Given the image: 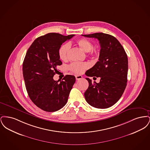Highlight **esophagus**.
Segmentation results:
<instances>
[{
  "label": "esophagus",
  "mask_w": 150,
  "mask_h": 150,
  "mask_svg": "<svg viewBox=\"0 0 150 150\" xmlns=\"http://www.w3.org/2000/svg\"><path fill=\"white\" fill-rule=\"evenodd\" d=\"M75 78H76V79L77 80H80V79H82V76L81 75H76L75 76Z\"/></svg>",
  "instance_id": "obj_1"
}]
</instances>
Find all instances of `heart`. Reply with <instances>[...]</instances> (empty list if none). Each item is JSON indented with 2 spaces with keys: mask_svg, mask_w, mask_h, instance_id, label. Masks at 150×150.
<instances>
[{
  "mask_svg": "<svg viewBox=\"0 0 150 150\" xmlns=\"http://www.w3.org/2000/svg\"><path fill=\"white\" fill-rule=\"evenodd\" d=\"M76 44L79 47L86 52L93 55L97 56L98 54V51L96 49L93 48V44L91 40L85 38L79 39L76 42ZM70 50V45L69 43H64L62 44L58 50V56L59 58L62 61H66L69 55ZM89 67L88 63L81 62H74L69 66V69L72 72L76 74H82Z\"/></svg>",
  "mask_w": 150,
  "mask_h": 150,
  "instance_id": "obj_1",
  "label": "heart"
}]
</instances>
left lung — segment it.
I'll use <instances>...</instances> for the list:
<instances>
[{
	"instance_id": "obj_1",
	"label": "left lung",
	"mask_w": 150,
	"mask_h": 150,
	"mask_svg": "<svg viewBox=\"0 0 150 150\" xmlns=\"http://www.w3.org/2000/svg\"><path fill=\"white\" fill-rule=\"evenodd\" d=\"M99 40V61L86 72L87 76L100 77L99 83L86 78L89 86L84 93L86 101L97 108H107L121 98L127 86L128 61L121 44L114 36L100 33L82 35Z\"/></svg>"
}]
</instances>
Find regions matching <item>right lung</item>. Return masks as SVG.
I'll use <instances>...</instances> for the list:
<instances>
[{
  "instance_id": "add662e5",
  "label": "right lung",
  "mask_w": 150,
  "mask_h": 150,
  "mask_svg": "<svg viewBox=\"0 0 150 150\" xmlns=\"http://www.w3.org/2000/svg\"><path fill=\"white\" fill-rule=\"evenodd\" d=\"M75 35L48 33L34 41L26 52L22 71L29 97L45 111H56L66 104L75 82L74 75H67L58 82L53 79L57 67L62 64L58 50L62 43Z\"/></svg>"
}]
</instances>
